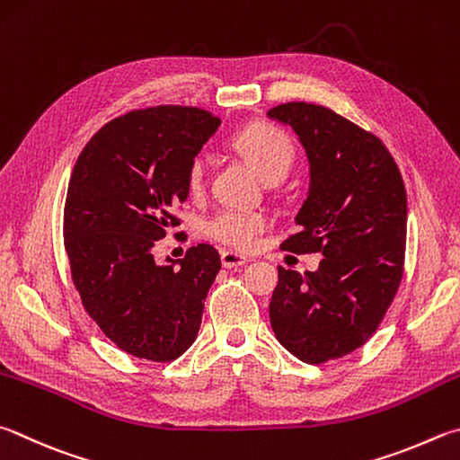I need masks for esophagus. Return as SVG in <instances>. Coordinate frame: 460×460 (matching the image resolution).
Returning <instances> with one entry per match:
<instances>
[{"label":"esophagus","mask_w":460,"mask_h":460,"mask_svg":"<svg viewBox=\"0 0 460 460\" xmlns=\"http://www.w3.org/2000/svg\"><path fill=\"white\" fill-rule=\"evenodd\" d=\"M221 263H223V267H227V270H231V267L245 265L247 263V257L239 255L235 252H221Z\"/></svg>","instance_id":"1"}]
</instances>
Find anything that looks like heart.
<instances>
[{"label":"heart","instance_id":"obj_1","mask_svg":"<svg viewBox=\"0 0 460 460\" xmlns=\"http://www.w3.org/2000/svg\"><path fill=\"white\" fill-rule=\"evenodd\" d=\"M237 153L247 158V163L259 172L263 181H281L294 163L296 148L291 138L279 128L270 124H253L233 138ZM205 161L195 156L187 171V187L190 195H201L205 189ZM270 227V219L257 211H241V208H221L207 221V235L229 245L239 252H249L257 245L261 233Z\"/></svg>","mask_w":460,"mask_h":460}]
</instances>
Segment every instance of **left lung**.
Masks as SVG:
<instances>
[{"label":"left lung","mask_w":460,"mask_h":460,"mask_svg":"<svg viewBox=\"0 0 460 460\" xmlns=\"http://www.w3.org/2000/svg\"><path fill=\"white\" fill-rule=\"evenodd\" d=\"M267 116L294 128L310 163L299 233L281 247L323 255L315 271L278 267L271 328L299 360L323 364L360 348L396 296L406 249L402 174L378 137L330 108L288 102Z\"/></svg>","instance_id":"left-lung-1"}]
</instances>
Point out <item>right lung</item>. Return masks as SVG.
Here are the masks:
<instances>
[{
  "mask_svg": "<svg viewBox=\"0 0 460 460\" xmlns=\"http://www.w3.org/2000/svg\"><path fill=\"white\" fill-rule=\"evenodd\" d=\"M221 120L195 106H153L104 124L74 164L64 247L82 305L122 352L171 362L193 344L221 270L213 245L155 261L153 247L181 221L187 171Z\"/></svg>",
  "mask_w": 460,
  "mask_h": 460,
  "instance_id": "add662e5",
  "label": "right lung"
}]
</instances>
